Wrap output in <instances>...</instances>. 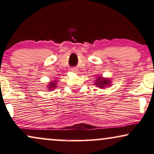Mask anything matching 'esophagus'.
Segmentation results:
<instances>
[{"label": "esophagus", "instance_id": "1", "mask_svg": "<svg viewBox=\"0 0 154 154\" xmlns=\"http://www.w3.org/2000/svg\"><path fill=\"white\" fill-rule=\"evenodd\" d=\"M71 70H72V72H78V70L76 69V68H73V69H72Z\"/></svg>", "mask_w": 154, "mask_h": 154}]
</instances>
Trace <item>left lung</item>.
Segmentation results:
<instances>
[{"instance_id": "left-lung-1", "label": "left lung", "mask_w": 154, "mask_h": 154, "mask_svg": "<svg viewBox=\"0 0 154 154\" xmlns=\"http://www.w3.org/2000/svg\"><path fill=\"white\" fill-rule=\"evenodd\" d=\"M95 85L101 89L107 88V86H110V79L103 78L101 76H100V77H97V79H96Z\"/></svg>"}]
</instances>
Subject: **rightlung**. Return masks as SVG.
Listing matches in <instances>:
<instances>
[{
    "label": "right lung",
    "instance_id": "obj_1",
    "mask_svg": "<svg viewBox=\"0 0 154 154\" xmlns=\"http://www.w3.org/2000/svg\"><path fill=\"white\" fill-rule=\"evenodd\" d=\"M57 80L54 81V82H50L49 84L48 85V90H53V89L57 88Z\"/></svg>",
    "mask_w": 154,
    "mask_h": 154
}]
</instances>
